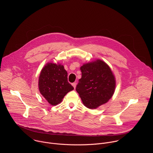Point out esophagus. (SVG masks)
I'll list each match as a JSON object with an SVG mask.
<instances>
[{
  "label": "esophagus",
  "instance_id": "obj_1",
  "mask_svg": "<svg viewBox=\"0 0 153 153\" xmlns=\"http://www.w3.org/2000/svg\"><path fill=\"white\" fill-rule=\"evenodd\" d=\"M76 85H77L76 82H74V83H72V85H73V86L74 87V89L76 88Z\"/></svg>",
  "mask_w": 153,
  "mask_h": 153
}]
</instances>
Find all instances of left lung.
<instances>
[{
  "label": "left lung",
  "mask_w": 153,
  "mask_h": 153,
  "mask_svg": "<svg viewBox=\"0 0 153 153\" xmlns=\"http://www.w3.org/2000/svg\"><path fill=\"white\" fill-rule=\"evenodd\" d=\"M80 70L82 77L76 90L85 106L95 109L111 98L116 80L112 71L105 62L97 60L86 63L80 67Z\"/></svg>",
  "instance_id": "1"
}]
</instances>
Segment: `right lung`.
<instances>
[{"label": "right lung", "mask_w": 153, "mask_h": 153, "mask_svg": "<svg viewBox=\"0 0 153 153\" xmlns=\"http://www.w3.org/2000/svg\"><path fill=\"white\" fill-rule=\"evenodd\" d=\"M39 89L49 103L56 105L74 88L68 82V73L63 65L48 63L40 74Z\"/></svg>", "instance_id": "right-lung-1"}]
</instances>
